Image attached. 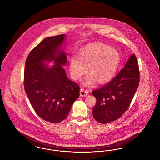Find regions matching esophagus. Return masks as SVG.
I'll list each match as a JSON object with an SVG mask.
<instances>
[{"label": "esophagus", "mask_w": 160, "mask_h": 160, "mask_svg": "<svg viewBox=\"0 0 160 160\" xmlns=\"http://www.w3.org/2000/svg\"><path fill=\"white\" fill-rule=\"evenodd\" d=\"M89 92V91L88 89H84V88H81L80 89V96L81 97H86L88 95Z\"/></svg>", "instance_id": "obj_1"}]
</instances>
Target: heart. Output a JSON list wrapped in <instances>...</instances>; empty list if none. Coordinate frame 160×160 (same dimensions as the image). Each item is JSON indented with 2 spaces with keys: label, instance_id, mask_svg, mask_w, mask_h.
<instances>
[{
  "label": "heart",
  "instance_id": "heart-1",
  "mask_svg": "<svg viewBox=\"0 0 160 160\" xmlns=\"http://www.w3.org/2000/svg\"><path fill=\"white\" fill-rule=\"evenodd\" d=\"M121 60L117 50L102 43H94L82 48L77 58L69 61V72L74 80H80L86 72L90 74L84 78V84H91L96 79L99 83L110 80L118 68Z\"/></svg>",
  "mask_w": 160,
  "mask_h": 160
}]
</instances>
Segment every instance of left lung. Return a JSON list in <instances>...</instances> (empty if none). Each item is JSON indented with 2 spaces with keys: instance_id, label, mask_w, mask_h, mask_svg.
<instances>
[{
  "instance_id": "left-lung-1",
  "label": "left lung",
  "mask_w": 160,
  "mask_h": 160,
  "mask_svg": "<svg viewBox=\"0 0 160 160\" xmlns=\"http://www.w3.org/2000/svg\"><path fill=\"white\" fill-rule=\"evenodd\" d=\"M139 82L138 63L134 53L112 81L92 91L97 99L92 111L93 118L104 124L120 118L129 108Z\"/></svg>"
}]
</instances>
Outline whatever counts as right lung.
Masks as SVG:
<instances>
[{
	"mask_svg": "<svg viewBox=\"0 0 160 160\" xmlns=\"http://www.w3.org/2000/svg\"><path fill=\"white\" fill-rule=\"evenodd\" d=\"M62 34L42 40L28 54L24 71V87L35 113L53 123L63 121L80 95L78 84L69 80L63 66L67 55L59 50ZM54 60L50 69L43 61Z\"/></svg>",
	"mask_w": 160,
	"mask_h": 160,
	"instance_id": "1",
	"label": "right lung"
}]
</instances>
